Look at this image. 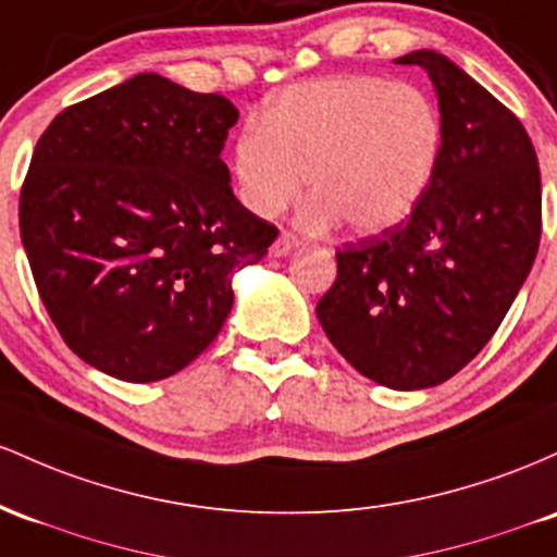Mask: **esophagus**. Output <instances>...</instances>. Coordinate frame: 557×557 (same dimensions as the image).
<instances>
[{
	"label": "esophagus",
	"instance_id": "34e87169",
	"mask_svg": "<svg viewBox=\"0 0 557 557\" xmlns=\"http://www.w3.org/2000/svg\"><path fill=\"white\" fill-rule=\"evenodd\" d=\"M297 247H299L297 236L289 234V231H281V234L276 236V242L271 245V255H273V258H284V255L295 252Z\"/></svg>",
	"mask_w": 557,
	"mask_h": 557
}]
</instances>
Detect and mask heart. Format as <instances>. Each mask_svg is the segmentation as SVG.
<instances>
[{"label":"heart","instance_id":"b5f03b06","mask_svg":"<svg viewBox=\"0 0 557 557\" xmlns=\"http://www.w3.org/2000/svg\"><path fill=\"white\" fill-rule=\"evenodd\" d=\"M434 97L381 76H334L284 89L231 149L236 195L273 218L299 197L308 173L312 226L342 218L358 234L399 226L426 199L445 154Z\"/></svg>","mask_w":557,"mask_h":557}]
</instances>
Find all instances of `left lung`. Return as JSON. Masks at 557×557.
<instances>
[{
    "instance_id": "obj_1",
    "label": "left lung",
    "mask_w": 557,
    "mask_h": 557,
    "mask_svg": "<svg viewBox=\"0 0 557 557\" xmlns=\"http://www.w3.org/2000/svg\"><path fill=\"white\" fill-rule=\"evenodd\" d=\"M429 73L445 117L434 186L399 226L336 249L318 321L355 371L429 389L492 339L534 265L542 181L521 121L434 49L395 60Z\"/></svg>"
}]
</instances>
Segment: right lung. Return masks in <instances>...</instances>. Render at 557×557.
<instances>
[{
  "label": "right lung",
  "mask_w": 557,
  "mask_h": 557,
  "mask_svg": "<svg viewBox=\"0 0 557 557\" xmlns=\"http://www.w3.org/2000/svg\"><path fill=\"white\" fill-rule=\"evenodd\" d=\"M239 110L139 73L62 110L21 191V239L49 318L97 371L147 384L202 355L234 305V273L276 226L221 160Z\"/></svg>",
  "instance_id": "obj_1"
}]
</instances>
